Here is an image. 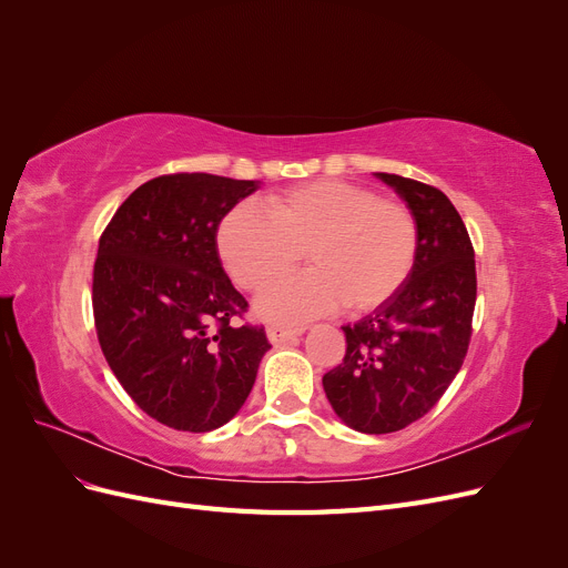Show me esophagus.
<instances>
[{
    "mask_svg": "<svg viewBox=\"0 0 568 568\" xmlns=\"http://www.w3.org/2000/svg\"><path fill=\"white\" fill-rule=\"evenodd\" d=\"M301 334H303V329H296V326H267V338H270V343H274V346L294 341Z\"/></svg>",
    "mask_w": 568,
    "mask_h": 568,
    "instance_id": "34e87169",
    "label": "esophagus"
}]
</instances>
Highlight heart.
<instances>
[{"instance_id": "obj_1", "label": "heart", "mask_w": 568, "mask_h": 568, "mask_svg": "<svg viewBox=\"0 0 568 568\" xmlns=\"http://www.w3.org/2000/svg\"><path fill=\"white\" fill-rule=\"evenodd\" d=\"M215 242L227 274L246 291L283 276L303 252L312 270L255 301L270 322H303L341 303L351 315L388 303L415 267L419 227L403 203L363 184L322 180L267 196L265 213L236 205L220 220Z\"/></svg>"}]
</instances>
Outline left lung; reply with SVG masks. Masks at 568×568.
Returning <instances> with one entry per match:
<instances>
[{"label": "left lung", "instance_id": "8db88e82", "mask_svg": "<svg viewBox=\"0 0 568 568\" xmlns=\"http://www.w3.org/2000/svg\"><path fill=\"white\" fill-rule=\"evenodd\" d=\"M412 211L419 251L407 282L346 334V357L322 376L343 424L393 434L424 417L457 376L471 338L476 263L450 199L424 182L376 173Z\"/></svg>", "mask_w": 568, "mask_h": 568}]
</instances>
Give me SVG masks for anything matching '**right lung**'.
<instances>
[{
  "label": "right lung",
  "instance_id": "obj_1",
  "mask_svg": "<svg viewBox=\"0 0 568 568\" xmlns=\"http://www.w3.org/2000/svg\"><path fill=\"white\" fill-rule=\"evenodd\" d=\"M257 182L209 173L136 186L99 239L92 305L115 379L149 417L205 434L227 424L270 351L263 326L236 324L246 298L217 255V225Z\"/></svg>",
  "mask_w": 568,
  "mask_h": 568
}]
</instances>
